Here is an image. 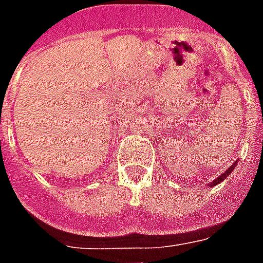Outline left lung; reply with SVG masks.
I'll list each match as a JSON object with an SVG mask.
<instances>
[{"mask_svg":"<svg viewBox=\"0 0 263 263\" xmlns=\"http://www.w3.org/2000/svg\"><path fill=\"white\" fill-rule=\"evenodd\" d=\"M235 166H237V160H235V163H232V165L230 166V167H228V169H227V171L224 172V173H222V175H220V176L217 177L215 180H213V182L210 183V184H209L210 187H214V186H217V184H220V183L222 182V180H226V177L231 175V172L234 171V169H235Z\"/></svg>","mask_w":263,"mask_h":263,"instance_id":"obj_1","label":"left lung"}]
</instances>
